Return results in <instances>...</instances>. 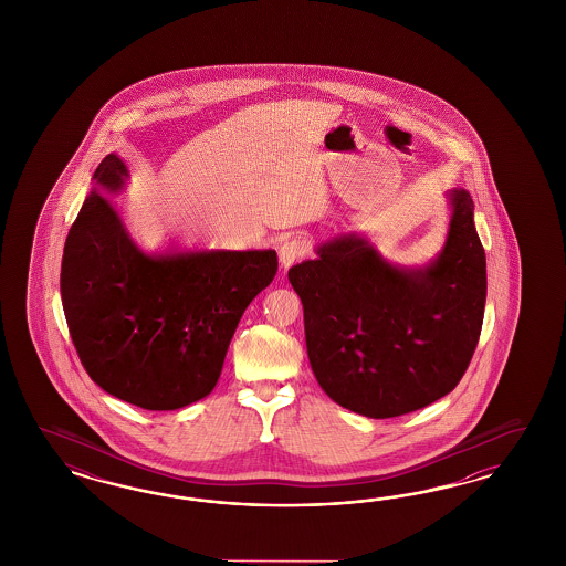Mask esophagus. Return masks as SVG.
<instances>
[{
  "instance_id": "1",
  "label": "esophagus",
  "mask_w": 566,
  "mask_h": 566,
  "mask_svg": "<svg viewBox=\"0 0 566 566\" xmlns=\"http://www.w3.org/2000/svg\"><path fill=\"white\" fill-rule=\"evenodd\" d=\"M308 253L307 240L301 239V237H292L286 239L280 244V251H277V258H280V265L286 270L291 268L294 261H298L301 258H305Z\"/></svg>"
}]
</instances>
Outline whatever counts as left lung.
<instances>
[{
  "label": "left lung",
  "instance_id": "1",
  "mask_svg": "<svg viewBox=\"0 0 566 566\" xmlns=\"http://www.w3.org/2000/svg\"><path fill=\"white\" fill-rule=\"evenodd\" d=\"M450 223L438 258L395 265L357 234L322 242L289 270L301 296L311 369L348 411L388 419L452 392L480 340L485 251L473 199L450 190Z\"/></svg>",
  "mask_w": 566,
  "mask_h": 566
}]
</instances>
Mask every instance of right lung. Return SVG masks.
Here are the masks:
<instances>
[{"mask_svg":"<svg viewBox=\"0 0 566 566\" xmlns=\"http://www.w3.org/2000/svg\"><path fill=\"white\" fill-rule=\"evenodd\" d=\"M126 180L116 154L93 174L64 244L62 305L74 348L99 388L147 411H174L216 388L240 317L274 280L277 255H149L103 197L120 192Z\"/></svg>","mask_w":566,"mask_h":566,"instance_id":"right-lung-1","label":"right lung"}]
</instances>
